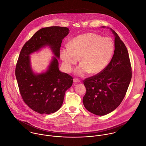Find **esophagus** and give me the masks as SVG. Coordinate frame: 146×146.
I'll return each instance as SVG.
<instances>
[{"mask_svg": "<svg viewBox=\"0 0 146 146\" xmlns=\"http://www.w3.org/2000/svg\"><path fill=\"white\" fill-rule=\"evenodd\" d=\"M73 81H74V82L77 83V82H80V80L79 79L77 78H74L73 79Z\"/></svg>", "mask_w": 146, "mask_h": 146, "instance_id": "esophagus-1", "label": "esophagus"}]
</instances>
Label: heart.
Segmentation results:
<instances>
[{
    "instance_id": "1",
    "label": "heart",
    "mask_w": 146,
    "mask_h": 146,
    "mask_svg": "<svg viewBox=\"0 0 146 146\" xmlns=\"http://www.w3.org/2000/svg\"><path fill=\"white\" fill-rule=\"evenodd\" d=\"M115 52L112 39L96 33H87L74 37L60 51L64 66L68 72L81 58V64L76 73L82 76L90 73L97 74L104 71L110 64Z\"/></svg>"
}]
</instances>
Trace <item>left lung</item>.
I'll use <instances>...</instances> for the list:
<instances>
[{
  "label": "left lung",
  "instance_id": "8db88e82",
  "mask_svg": "<svg viewBox=\"0 0 146 146\" xmlns=\"http://www.w3.org/2000/svg\"><path fill=\"white\" fill-rule=\"evenodd\" d=\"M115 52L108 67L101 73L85 78L86 92L83 104L90 113L105 115L121 104L132 77V69L126 45L115 31Z\"/></svg>",
  "mask_w": 146,
  "mask_h": 146
}]
</instances>
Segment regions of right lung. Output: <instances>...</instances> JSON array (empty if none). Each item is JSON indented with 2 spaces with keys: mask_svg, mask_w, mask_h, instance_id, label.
<instances>
[{
  "mask_svg": "<svg viewBox=\"0 0 146 146\" xmlns=\"http://www.w3.org/2000/svg\"><path fill=\"white\" fill-rule=\"evenodd\" d=\"M67 27L53 26L37 31L23 45L15 68L19 92L24 103L33 111L49 114L62 106L65 92L71 87L73 77L58 69L57 58L62 40L69 33ZM50 46L56 56L48 70L38 75L32 72L29 54L44 45Z\"/></svg>",
  "mask_w": 146,
  "mask_h": 146,
  "instance_id": "obj_1",
  "label": "right lung"
}]
</instances>
